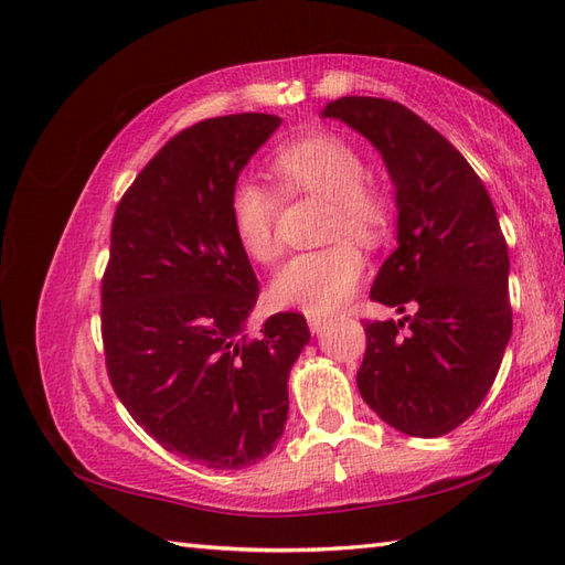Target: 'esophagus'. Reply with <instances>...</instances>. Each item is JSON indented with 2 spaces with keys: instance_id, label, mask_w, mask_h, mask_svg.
Segmentation results:
<instances>
[{
  "instance_id": "obj_1",
  "label": "esophagus",
  "mask_w": 565,
  "mask_h": 565,
  "mask_svg": "<svg viewBox=\"0 0 565 565\" xmlns=\"http://www.w3.org/2000/svg\"><path fill=\"white\" fill-rule=\"evenodd\" d=\"M328 326H330V320H328V318H322V316H313V313L308 316V328H310V332H313V334H320V332L326 330Z\"/></svg>"
}]
</instances>
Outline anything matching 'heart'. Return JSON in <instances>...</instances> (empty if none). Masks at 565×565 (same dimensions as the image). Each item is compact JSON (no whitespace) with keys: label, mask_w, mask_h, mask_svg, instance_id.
<instances>
[{"label":"heart","mask_w":565,"mask_h":565,"mask_svg":"<svg viewBox=\"0 0 565 565\" xmlns=\"http://www.w3.org/2000/svg\"><path fill=\"white\" fill-rule=\"evenodd\" d=\"M274 174L289 194L330 201L328 239L350 237L376 247L386 237L393 206L386 191L366 179V162L350 142L334 136H313L284 148L274 158ZM279 196L257 179H237L231 191V223L237 245L249 259L269 264L281 252L276 235ZM366 262L352 243L303 252L274 276L271 296L284 308L313 316L334 313L356 294Z\"/></svg>","instance_id":"heart-1"}]
</instances>
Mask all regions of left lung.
Instances as JSON below:
<instances>
[{
    "label": "left lung",
    "instance_id": "obj_1",
    "mask_svg": "<svg viewBox=\"0 0 565 565\" xmlns=\"http://www.w3.org/2000/svg\"><path fill=\"white\" fill-rule=\"evenodd\" d=\"M320 116L362 134L386 162L398 247L371 301L413 310L364 326L359 393L403 435L441 437L483 403L512 334L510 257L493 201L463 154L398 102L342 97Z\"/></svg>",
    "mask_w": 565,
    "mask_h": 565
}]
</instances>
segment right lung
I'll list each match as a JSON object with an SVG mask.
<instances>
[{
	"mask_svg": "<svg viewBox=\"0 0 565 565\" xmlns=\"http://www.w3.org/2000/svg\"><path fill=\"white\" fill-rule=\"evenodd\" d=\"M279 126L233 114L167 142L118 203L102 281L118 401L167 451L218 471L257 463L279 441L291 366L310 340L301 313L245 332L259 281L233 233L231 191Z\"/></svg>",
	"mask_w": 565,
	"mask_h": 565,
	"instance_id": "1",
	"label": "right lung"
}]
</instances>
